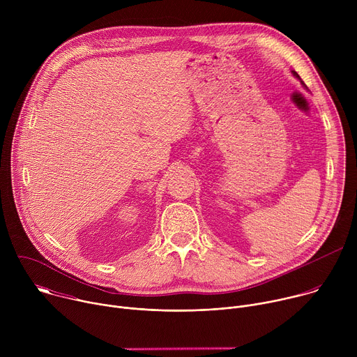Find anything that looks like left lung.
<instances>
[{"instance_id": "obj_1", "label": "left lung", "mask_w": 357, "mask_h": 357, "mask_svg": "<svg viewBox=\"0 0 357 357\" xmlns=\"http://www.w3.org/2000/svg\"><path fill=\"white\" fill-rule=\"evenodd\" d=\"M292 75H294V76H295V77H296V79H298V80H301V77H299V75H298V73H296V72H295V70H292ZM301 83H302V82H301ZM302 84H303V83H302Z\"/></svg>"}]
</instances>
